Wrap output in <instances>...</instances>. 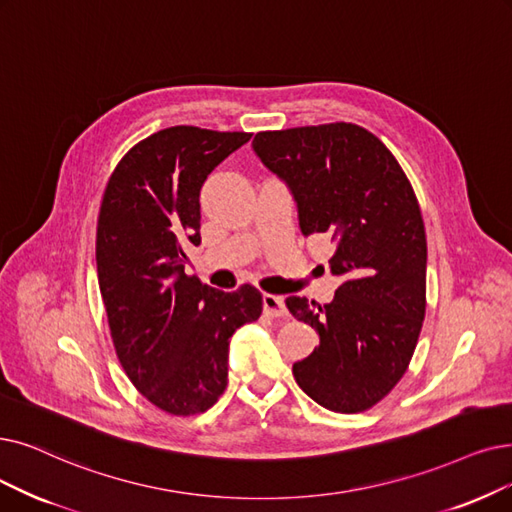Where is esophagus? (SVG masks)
Listing matches in <instances>:
<instances>
[{
	"label": "esophagus",
	"instance_id": "1",
	"mask_svg": "<svg viewBox=\"0 0 512 512\" xmlns=\"http://www.w3.org/2000/svg\"><path fill=\"white\" fill-rule=\"evenodd\" d=\"M262 306H264V313H267V315L273 317V319L288 315V309H285V300H283L281 296L264 294V296H262Z\"/></svg>",
	"mask_w": 512,
	"mask_h": 512
}]
</instances>
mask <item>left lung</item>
Returning <instances> with one entry per match:
<instances>
[{"label":"left lung","instance_id":"left-lung-1","mask_svg":"<svg viewBox=\"0 0 512 512\" xmlns=\"http://www.w3.org/2000/svg\"><path fill=\"white\" fill-rule=\"evenodd\" d=\"M252 149L294 195L302 235L336 243L334 300H285L319 346L294 363L302 391L325 410L357 414L403 378L426 311V235L416 193L395 155L361 126L258 132Z\"/></svg>","mask_w":512,"mask_h":512}]
</instances>
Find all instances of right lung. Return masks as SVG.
Here are the masks:
<instances>
[{"instance_id": "add662e5", "label": "right lung", "mask_w": 512, "mask_h": 512, "mask_svg": "<svg viewBox=\"0 0 512 512\" xmlns=\"http://www.w3.org/2000/svg\"><path fill=\"white\" fill-rule=\"evenodd\" d=\"M252 138L195 126L159 130L113 170L96 229V269L121 367L172 416L210 410L227 388L229 340L256 321L250 283L222 292L185 273L199 245V191L208 174Z\"/></svg>"}]
</instances>
